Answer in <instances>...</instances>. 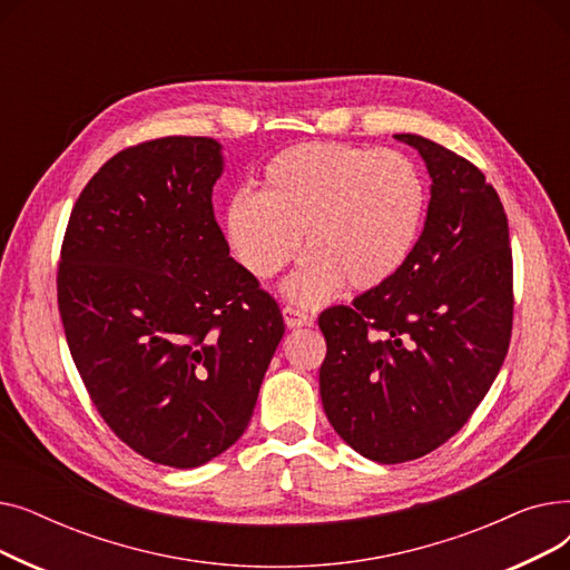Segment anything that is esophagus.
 <instances>
[{
	"label": "esophagus",
	"mask_w": 570,
	"mask_h": 570,
	"mask_svg": "<svg viewBox=\"0 0 570 570\" xmlns=\"http://www.w3.org/2000/svg\"><path fill=\"white\" fill-rule=\"evenodd\" d=\"M282 314H284V321H286V325L288 327H303V325H309L312 323V316L309 314H305V312H301L297 307H284L282 309Z\"/></svg>",
	"instance_id": "obj_1"
}]
</instances>
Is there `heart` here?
Returning a JSON list of instances; mask_svg holds the SVG:
<instances>
[{
  "label": "heart",
  "mask_w": 570,
  "mask_h": 570,
  "mask_svg": "<svg viewBox=\"0 0 570 570\" xmlns=\"http://www.w3.org/2000/svg\"><path fill=\"white\" fill-rule=\"evenodd\" d=\"M428 205L423 175L397 149L301 142L263 168L261 194L237 191L226 207V237L256 279L309 256L284 293L321 305L346 286L391 282L409 261Z\"/></svg>",
  "instance_id": "obj_1"
}]
</instances>
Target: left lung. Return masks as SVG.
I'll list each match as a JSON object with an SVG mask.
<instances>
[{"label": "left lung", "instance_id": "obj_1", "mask_svg": "<svg viewBox=\"0 0 570 570\" xmlns=\"http://www.w3.org/2000/svg\"><path fill=\"white\" fill-rule=\"evenodd\" d=\"M395 138L421 153L432 177L425 228L391 282L318 316L327 421L379 464L417 460L458 434L513 331V254L499 194L443 145Z\"/></svg>", "mask_w": 570, "mask_h": 570}]
</instances>
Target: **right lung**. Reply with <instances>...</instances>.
<instances>
[{
    "label": "right lung",
    "mask_w": 570,
    "mask_h": 570,
    "mask_svg": "<svg viewBox=\"0 0 570 570\" xmlns=\"http://www.w3.org/2000/svg\"><path fill=\"white\" fill-rule=\"evenodd\" d=\"M222 145L122 149L80 191L57 305L89 400L149 462L194 469L247 430L284 337L275 297L230 258L215 219Z\"/></svg>",
    "instance_id": "right-lung-1"
}]
</instances>
